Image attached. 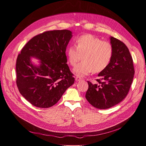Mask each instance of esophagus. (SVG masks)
<instances>
[{
    "label": "esophagus",
    "mask_w": 146,
    "mask_h": 146,
    "mask_svg": "<svg viewBox=\"0 0 146 146\" xmlns=\"http://www.w3.org/2000/svg\"><path fill=\"white\" fill-rule=\"evenodd\" d=\"M75 80H76V81H80V80H82V78H81L80 76L76 75V77H75Z\"/></svg>",
    "instance_id": "34e87169"
}]
</instances>
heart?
Returning a JSON list of instances; mask_svg holds the SVG:
<instances>
[{
  "instance_id": "b5f03b06",
  "label": "heart",
  "mask_w": 146,
  "mask_h": 146,
  "mask_svg": "<svg viewBox=\"0 0 146 146\" xmlns=\"http://www.w3.org/2000/svg\"><path fill=\"white\" fill-rule=\"evenodd\" d=\"M76 46L70 45L66 50L68 62L74 66L83 56V60L74 68V72L81 76L92 72L100 73L108 66L113 58L112 44L91 34L79 36Z\"/></svg>"
}]
</instances>
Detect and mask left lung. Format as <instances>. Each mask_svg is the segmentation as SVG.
<instances>
[{"instance_id":"left-lung-1","label":"left lung","mask_w":146,"mask_h":146,"mask_svg":"<svg viewBox=\"0 0 146 146\" xmlns=\"http://www.w3.org/2000/svg\"><path fill=\"white\" fill-rule=\"evenodd\" d=\"M110 40L114 49L111 62L98 74L101 78L96 80L98 83L88 81L85 95L93 106L101 110L113 107L126 98L134 74L133 58L126 45L114 37Z\"/></svg>"}]
</instances>
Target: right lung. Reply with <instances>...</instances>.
<instances>
[{
    "mask_svg": "<svg viewBox=\"0 0 146 146\" xmlns=\"http://www.w3.org/2000/svg\"><path fill=\"white\" fill-rule=\"evenodd\" d=\"M72 37V32L68 30L46 31L30 39L18 55L17 86L20 93L34 106L52 107L74 83L65 53ZM31 56L41 60L38 67L31 63Z\"/></svg>",
    "mask_w": 146,
    "mask_h": 146,
    "instance_id": "right-lung-1",
    "label": "right lung"
}]
</instances>
